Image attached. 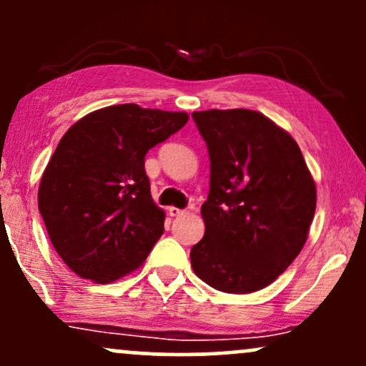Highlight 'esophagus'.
Returning a JSON list of instances; mask_svg holds the SVG:
<instances>
[{
  "instance_id": "1",
  "label": "esophagus",
  "mask_w": 366,
  "mask_h": 366,
  "mask_svg": "<svg viewBox=\"0 0 366 366\" xmlns=\"http://www.w3.org/2000/svg\"><path fill=\"white\" fill-rule=\"evenodd\" d=\"M169 213H170V217H180V215H184V213H186V209L170 207L169 208Z\"/></svg>"
}]
</instances>
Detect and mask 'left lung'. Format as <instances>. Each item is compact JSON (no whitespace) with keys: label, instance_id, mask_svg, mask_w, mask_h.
Wrapping results in <instances>:
<instances>
[{"label":"left lung","instance_id":"1","mask_svg":"<svg viewBox=\"0 0 366 366\" xmlns=\"http://www.w3.org/2000/svg\"><path fill=\"white\" fill-rule=\"evenodd\" d=\"M192 119L212 169L192 270L217 291H259L303 249L317 208L315 180L291 134L259 112L207 110Z\"/></svg>","mask_w":366,"mask_h":366}]
</instances>
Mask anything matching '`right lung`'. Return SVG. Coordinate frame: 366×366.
Listing matches in <instances>:
<instances>
[{"instance_id":"add662e5","label":"right lung","mask_w":366,"mask_h":366,"mask_svg":"<svg viewBox=\"0 0 366 366\" xmlns=\"http://www.w3.org/2000/svg\"><path fill=\"white\" fill-rule=\"evenodd\" d=\"M184 112L115 104L81 119L58 142L37 192L48 236L70 270L110 284L137 270L163 234L146 153L187 124Z\"/></svg>"}]
</instances>
